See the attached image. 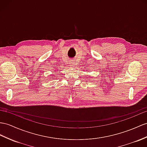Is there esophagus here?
<instances>
[{
	"label": "esophagus",
	"mask_w": 147,
	"mask_h": 147,
	"mask_svg": "<svg viewBox=\"0 0 147 147\" xmlns=\"http://www.w3.org/2000/svg\"><path fill=\"white\" fill-rule=\"evenodd\" d=\"M70 63H71V66H74V65H75V63H74V62H70Z\"/></svg>",
	"instance_id": "1"
}]
</instances>
